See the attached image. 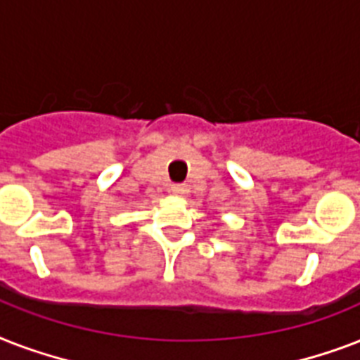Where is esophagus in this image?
I'll return each instance as SVG.
<instances>
[{
  "label": "esophagus",
  "mask_w": 360,
  "mask_h": 360,
  "mask_svg": "<svg viewBox=\"0 0 360 360\" xmlns=\"http://www.w3.org/2000/svg\"><path fill=\"white\" fill-rule=\"evenodd\" d=\"M169 191H172V194H175V196H185L188 188H186L185 185H181V183H174V185L169 186Z\"/></svg>",
  "instance_id": "34e87169"
}]
</instances>
